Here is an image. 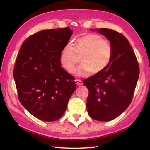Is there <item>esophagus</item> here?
Returning a JSON list of instances; mask_svg holds the SVG:
<instances>
[{
  "instance_id": "esophagus-1",
  "label": "esophagus",
  "mask_w": 150,
  "mask_h": 150,
  "mask_svg": "<svg viewBox=\"0 0 150 150\" xmlns=\"http://www.w3.org/2000/svg\"><path fill=\"white\" fill-rule=\"evenodd\" d=\"M76 84H77V85H81L83 84L82 83V81L80 80V79H76L75 80Z\"/></svg>"
}]
</instances>
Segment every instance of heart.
Wrapping results in <instances>:
<instances>
[{
    "label": "heart",
    "instance_id": "1",
    "mask_svg": "<svg viewBox=\"0 0 150 150\" xmlns=\"http://www.w3.org/2000/svg\"><path fill=\"white\" fill-rule=\"evenodd\" d=\"M81 56V63L76 68L75 74L80 77L87 76L92 72L97 74L110 64L112 47L107 40L100 35L87 34L76 40L75 45L67 44L60 54V63L68 72L72 73Z\"/></svg>",
    "mask_w": 150,
    "mask_h": 150
}]
</instances>
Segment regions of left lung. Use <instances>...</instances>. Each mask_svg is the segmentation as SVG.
I'll return each mask as SVG.
<instances>
[{
    "label": "left lung",
    "instance_id": "left-lung-1",
    "mask_svg": "<svg viewBox=\"0 0 150 150\" xmlns=\"http://www.w3.org/2000/svg\"><path fill=\"white\" fill-rule=\"evenodd\" d=\"M92 30H93L92 29ZM112 47L110 64L102 72L83 81L88 88L87 109L91 118L110 121L128 107L138 82L139 64L126 38L115 30L99 28Z\"/></svg>",
    "mask_w": 150,
    "mask_h": 150
}]
</instances>
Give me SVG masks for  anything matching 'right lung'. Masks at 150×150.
<instances>
[{"mask_svg":"<svg viewBox=\"0 0 150 150\" xmlns=\"http://www.w3.org/2000/svg\"><path fill=\"white\" fill-rule=\"evenodd\" d=\"M73 31L69 28L42 30L22 44L13 76L20 103L40 120L62 117L76 88L74 77L61 67L60 54Z\"/></svg>","mask_w":150,"mask_h":150,"instance_id":"right-lung-1","label":"right lung"}]
</instances>
